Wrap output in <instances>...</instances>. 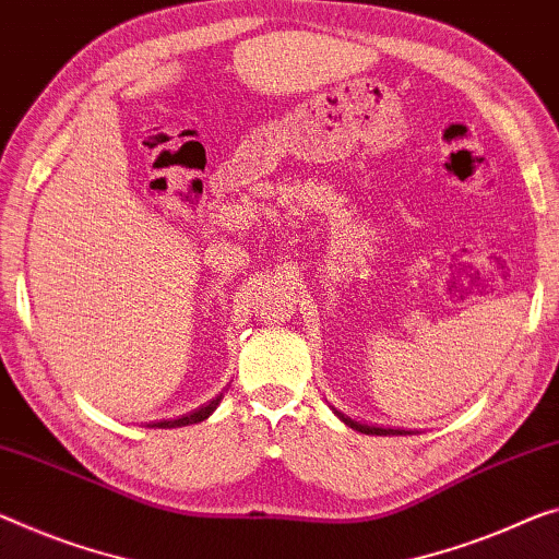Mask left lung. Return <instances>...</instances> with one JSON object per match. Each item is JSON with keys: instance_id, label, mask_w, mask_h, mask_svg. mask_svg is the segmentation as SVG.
<instances>
[{"instance_id": "8db88e82", "label": "left lung", "mask_w": 559, "mask_h": 559, "mask_svg": "<svg viewBox=\"0 0 559 559\" xmlns=\"http://www.w3.org/2000/svg\"><path fill=\"white\" fill-rule=\"evenodd\" d=\"M332 412H334V415H337V417L342 419V423H345L347 427L357 429V432H362V435H380V437H388V435H412V432H407V429H392V427H377V425H365V423H357V419L347 417L345 412H340L337 407H332Z\"/></svg>"}]
</instances>
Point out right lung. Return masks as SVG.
Listing matches in <instances>:
<instances>
[{"label":"right lung","instance_id":"add662e5","mask_svg":"<svg viewBox=\"0 0 559 559\" xmlns=\"http://www.w3.org/2000/svg\"><path fill=\"white\" fill-rule=\"evenodd\" d=\"M222 397H225V392H219L217 397H212L207 405H202V407H197V409H192V412H187V415H182V417H177V419H159V423H150L147 427H154V429H171V427H187V425H197V423H204V419H207L214 409L219 407V402H222Z\"/></svg>","mask_w":559,"mask_h":559}]
</instances>
